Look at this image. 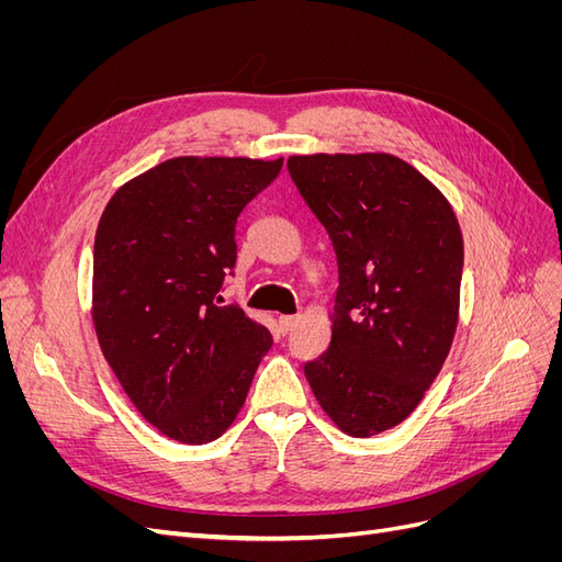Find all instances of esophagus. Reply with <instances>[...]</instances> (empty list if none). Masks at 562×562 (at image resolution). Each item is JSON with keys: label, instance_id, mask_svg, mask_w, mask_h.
<instances>
[{"label": "esophagus", "instance_id": "obj_1", "mask_svg": "<svg viewBox=\"0 0 562 562\" xmlns=\"http://www.w3.org/2000/svg\"><path fill=\"white\" fill-rule=\"evenodd\" d=\"M295 323H297V316H293V314L279 316V328H281L283 333H291V330L295 328Z\"/></svg>", "mask_w": 562, "mask_h": 562}]
</instances>
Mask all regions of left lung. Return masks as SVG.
Segmentation results:
<instances>
[{
  "mask_svg": "<svg viewBox=\"0 0 562 562\" xmlns=\"http://www.w3.org/2000/svg\"><path fill=\"white\" fill-rule=\"evenodd\" d=\"M326 227L339 285L330 347L304 363L339 429L375 436L411 415L450 351L464 244L448 199L391 155L288 159Z\"/></svg>",
  "mask_w": 562,
  "mask_h": 562,
  "instance_id": "1",
  "label": "left lung"
}]
</instances>
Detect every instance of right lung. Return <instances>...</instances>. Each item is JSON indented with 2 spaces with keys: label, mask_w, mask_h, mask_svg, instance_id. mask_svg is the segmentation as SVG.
Instances as JSON below:
<instances>
[{
  "label": "right lung",
  "mask_w": 562,
  "mask_h": 562,
  "mask_svg": "<svg viewBox=\"0 0 562 562\" xmlns=\"http://www.w3.org/2000/svg\"><path fill=\"white\" fill-rule=\"evenodd\" d=\"M283 159L178 157L119 187L95 232L93 323L119 384L173 440L211 443L239 415L269 330L220 307L236 220Z\"/></svg>",
  "instance_id": "right-lung-1"
}]
</instances>
